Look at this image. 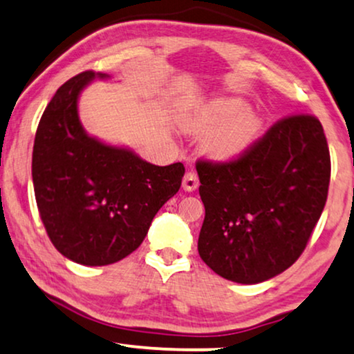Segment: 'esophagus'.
I'll list each match as a JSON object with an SVG mask.
<instances>
[{
  "label": "esophagus",
  "mask_w": 354,
  "mask_h": 354,
  "mask_svg": "<svg viewBox=\"0 0 354 354\" xmlns=\"http://www.w3.org/2000/svg\"><path fill=\"white\" fill-rule=\"evenodd\" d=\"M198 186H199L198 174H196L194 171L186 173L185 174V180H183V187H185L186 191H194Z\"/></svg>",
  "instance_id": "34e87169"
}]
</instances>
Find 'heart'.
Listing matches in <instances>:
<instances>
[{
  "label": "heart",
  "instance_id": "1",
  "mask_svg": "<svg viewBox=\"0 0 354 354\" xmlns=\"http://www.w3.org/2000/svg\"><path fill=\"white\" fill-rule=\"evenodd\" d=\"M187 129L207 133L204 149L216 160H234L257 140L261 120L247 113V104L236 97H221L201 107L187 120Z\"/></svg>",
  "mask_w": 354,
  "mask_h": 354
}]
</instances>
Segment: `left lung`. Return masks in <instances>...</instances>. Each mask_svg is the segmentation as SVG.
<instances>
[{
    "instance_id": "obj_1",
    "label": "left lung",
    "mask_w": 354,
    "mask_h": 354,
    "mask_svg": "<svg viewBox=\"0 0 354 354\" xmlns=\"http://www.w3.org/2000/svg\"><path fill=\"white\" fill-rule=\"evenodd\" d=\"M205 207L198 250L240 284L271 279L297 261L325 207L330 151L320 120L292 114L229 162L198 160Z\"/></svg>"
}]
</instances>
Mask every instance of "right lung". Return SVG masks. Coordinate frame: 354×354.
<instances>
[{
    "label": "right lung",
    "instance_id": "1",
    "mask_svg": "<svg viewBox=\"0 0 354 354\" xmlns=\"http://www.w3.org/2000/svg\"><path fill=\"white\" fill-rule=\"evenodd\" d=\"M96 77L107 75L83 71L57 89L32 150L35 201L48 239L84 266L111 265L140 247L155 214L185 176L183 163L156 167L83 131L78 96Z\"/></svg>",
    "mask_w": 354,
    "mask_h": 354
}]
</instances>
